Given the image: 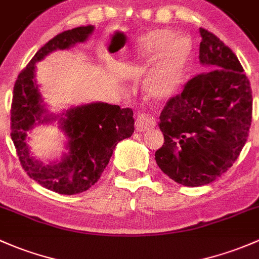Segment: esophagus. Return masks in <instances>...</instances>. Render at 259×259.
<instances>
[{"label": "esophagus", "mask_w": 259, "mask_h": 259, "mask_svg": "<svg viewBox=\"0 0 259 259\" xmlns=\"http://www.w3.org/2000/svg\"><path fill=\"white\" fill-rule=\"evenodd\" d=\"M155 125H156V119L149 114H139L137 121H135L138 132H146V130L155 127Z\"/></svg>", "instance_id": "1"}]
</instances>
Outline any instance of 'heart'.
<instances>
[{
  "instance_id": "heart-1",
  "label": "heart",
  "mask_w": 259,
  "mask_h": 259,
  "mask_svg": "<svg viewBox=\"0 0 259 259\" xmlns=\"http://www.w3.org/2000/svg\"><path fill=\"white\" fill-rule=\"evenodd\" d=\"M191 53L189 38L176 36L170 29H156L143 38L132 68L135 73H143L146 65L154 62L144 78L145 93L150 99H168L179 91Z\"/></svg>"
}]
</instances>
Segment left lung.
<instances>
[{
	"label": "left lung",
	"instance_id": "left-lung-1",
	"mask_svg": "<svg viewBox=\"0 0 259 259\" xmlns=\"http://www.w3.org/2000/svg\"><path fill=\"white\" fill-rule=\"evenodd\" d=\"M201 64L206 72L186 81L160 114L164 145L156 164L184 186L221 178L237 160L252 122V89L236 54L219 37L200 28Z\"/></svg>",
	"mask_w": 259,
	"mask_h": 259
}]
</instances>
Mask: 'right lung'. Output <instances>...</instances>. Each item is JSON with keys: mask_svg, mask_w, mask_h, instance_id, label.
Returning a JSON list of instances; mask_svg holds the SVG:
<instances>
[{"mask_svg": "<svg viewBox=\"0 0 259 259\" xmlns=\"http://www.w3.org/2000/svg\"><path fill=\"white\" fill-rule=\"evenodd\" d=\"M93 29V26L77 27L52 38L21 70L13 87L11 139L18 160L29 178L57 194L75 195L91 189L107 167L116 144L134 133L132 109H120L119 105L108 103H92L67 110L63 113L65 116L59 118L61 127L69 138V152L59 164L43 165L29 156L27 132L36 124L58 118L45 114L46 108L34 79L36 63L51 52L84 42Z\"/></svg>", "mask_w": 259, "mask_h": 259, "instance_id": "add662e5", "label": "right lung"}]
</instances>
